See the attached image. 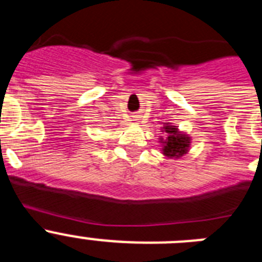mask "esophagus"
<instances>
[{"label": "esophagus", "mask_w": 262, "mask_h": 262, "mask_svg": "<svg viewBox=\"0 0 262 262\" xmlns=\"http://www.w3.org/2000/svg\"><path fill=\"white\" fill-rule=\"evenodd\" d=\"M135 120H142V119H140V117H138V115H136V117H135Z\"/></svg>", "instance_id": "1"}]
</instances>
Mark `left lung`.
<instances>
[{
  "mask_svg": "<svg viewBox=\"0 0 262 262\" xmlns=\"http://www.w3.org/2000/svg\"><path fill=\"white\" fill-rule=\"evenodd\" d=\"M161 133L165 135L159 136V143L161 144V154L168 159H180L186 155L190 149L191 136L178 129V126L172 123H165L161 127Z\"/></svg>",
  "mask_w": 262,
  "mask_h": 262,
  "instance_id": "obj_1",
  "label": "left lung"
}]
</instances>
